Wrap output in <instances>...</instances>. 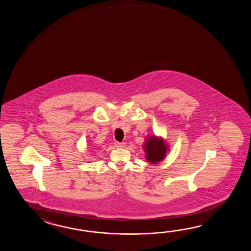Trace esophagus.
Wrapping results in <instances>:
<instances>
[{
    "label": "esophagus",
    "instance_id": "34e87169",
    "mask_svg": "<svg viewBox=\"0 0 251 251\" xmlns=\"http://www.w3.org/2000/svg\"><path fill=\"white\" fill-rule=\"evenodd\" d=\"M115 146H116L117 148H124V147L126 146V144H125V143H119V142H116V143H115Z\"/></svg>",
    "mask_w": 251,
    "mask_h": 251
}]
</instances>
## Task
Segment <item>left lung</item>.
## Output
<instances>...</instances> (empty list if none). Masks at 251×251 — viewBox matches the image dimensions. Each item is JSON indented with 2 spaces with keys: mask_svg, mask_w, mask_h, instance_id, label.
I'll return each instance as SVG.
<instances>
[{
  "mask_svg": "<svg viewBox=\"0 0 251 251\" xmlns=\"http://www.w3.org/2000/svg\"><path fill=\"white\" fill-rule=\"evenodd\" d=\"M168 146L164 140L155 136L146 139L144 144V151L146 152V159L151 163H157L163 160L166 156Z\"/></svg>",
  "mask_w": 251,
  "mask_h": 251,
  "instance_id": "left-lung-1",
  "label": "left lung"
}]
</instances>
